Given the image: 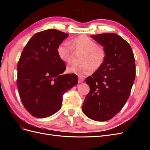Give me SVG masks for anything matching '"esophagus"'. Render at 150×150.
I'll use <instances>...</instances> for the list:
<instances>
[{
  "label": "esophagus",
  "instance_id": "esophagus-1",
  "mask_svg": "<svg viewBox=\"0 0 150 150\" xmlns=\"http://www.w3.org/2000/svg\"><path fill=\"white\" fill-rule=\"evenodd\" d=\"M84 81V79L83 78V77H79L78 78V83H83Z\"/></svg>",
  "mask_w": 150,
  "mask_h": 150
}]
</instances>
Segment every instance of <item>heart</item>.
<instances>
[{
    "label": "heart",
    "mask_w": 150,
    "mask_h": 150,
    "mask_svg": "<svg viewBox=\"0 0 150 150\" xmlns=\"http://www.w3.org/2000/svg\"><path fill=\"white\" fill-rule=\"evenodd\" d=\"M84 51L81 64H72L68 66L67 71L79 77L92 73L95 68L101 67L105 59L106 53L103 47L98 46L92 39L86 35H80L72 39L69 42H64L58 46L57 52L60 59L67 64L72 61L74 51Z\"/></svg>",
    "instance_id": "b5f03b06"
}]
</instances>
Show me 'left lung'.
<instances>
[{
	"mask_svg": "<svg viewBox=\"0 0 150 150\" xmlns=\"http://www.w3.org/2000/svg\"><path fill=\"white\" fill-rule=\"evenodd\" d=\"M105 51L103 64L86 79L90 88L82 110L96 121L111 119L128 100L136 76L135 60L129 43L115 33L91 35Z\"/></svg>",
	"mask_w": 150,
	"mask_h": 150,
	"instance_id": "8db88e82",
	"label": "left lung"
}]
</instances>
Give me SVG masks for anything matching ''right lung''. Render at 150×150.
<instances>
[{
  "instance_id": "right-lung-1",
  "label": "right lung",
  "mask_w": 150,
  "mask_h": 150,
  "mask_svg": "<svg viewBox=\"0 0 150 150\" xmlns=\"http://www.w3.org/2000/svg\"><path fill=\"white\" fill-rule=\"evenodd\" d=\"M68 35L56 29L39 32L22 51L17 65V86L24 108L34 117L43 118L57 112L63 95L78 84L76 74H62L66 67L57 52Z\"/></svg>"
}]
</instances>
